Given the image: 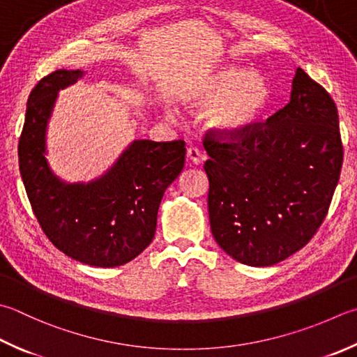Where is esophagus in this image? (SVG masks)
I'll use <instances>...</instances> for the list:
<instances>
[{
  "mask_svg": "<svg viewBox=\"0 0 357 357\" xmlns=\"http://www.w3.org/2000/svg\"><path fill=\"white\" fill-rule=\"evenodd\" d=\"M186 155H188V160H190L192 165H199V163H202V160H204V155H202L199 147H192V146L188 147Z\"/></svg>",
  "mask_w": 357,
  "mask_h": 357,
  "instance_id": "1",
  "label": "esophagus"
}]
</instances>
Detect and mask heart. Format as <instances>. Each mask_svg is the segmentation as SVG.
Returning a JSON list of instances; mask_svg holds the SVG:
<instances>
[{
  "mask_svg": "<svg viewBox=\"0 0 357 357\" xmlns=\"http://www.w3.org/2000/svg\"><path fill=\"white\" fill-rule=\"evenodd\" d=\"M188 107L208 110V123L227 135H241L266 115L272 90L259 74L239 66H218L197 71L180 93Z\"/></svg>",
  "mask_w": 357,
  "mask_h": 357,
  "instance_id": "heart-1",
  "label": "heart"
}]
</instances>
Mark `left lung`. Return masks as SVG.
<instances>
[{
    "instance_id": "8db88e82",
    "label": "left lung",
    "mask_w": 357,
    "mask_h": 357,
    "mask_svg": "<svg viewBox=\"0 0 357 357\" xmlns=\"http://www.w3.org/2000/svg\"><path fill=\"white\" fill-rule=\"evenodd\" d=\"M204 169L214 239L242 264L273 266L325 220L344 146L329 93L297 68L291 100L241 135L208 130Z\"/></svg>"
}]
</instances>
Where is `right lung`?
Wrapping results in <instances>:
<instances>
[{"label":"right lung","mask_w":357,"mask_h":357,"mask_svg":"<svg viewBox=\"0 0 357 357\" xmlns=\"http://www.w3.org/2000/svg\"><path fill=\"white\" fill-rule=\"evenodd\" d=\"M57 70L33 86L26 107L18 165L33 216L54 247L96 267H116L151 244L166 188L185 165V141L137 139L91 183L66 185L45 158V132L57 93L82 77Z\"/></svg>","instance_id":"obj_1"}]
</instances>
